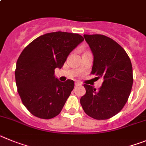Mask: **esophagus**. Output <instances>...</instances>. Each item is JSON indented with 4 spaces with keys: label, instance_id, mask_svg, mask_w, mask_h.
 Here are the masks:
<instances>
[{
    "label": "esophagus",
    "instance_id": "1",
    "mask_svg": "<svg viewBox=\"0 0 146 146\" xmlns=\"http://www.w3.org/2000/svg\"><path fill=\"white\" fill-rule=\"evenodd\" d=\"M81 84H82V83H81V82H75V85H76V86L81 85Z\"/></svg>",
    "mask_w": 146,
    "mask_h": 146
}]
</instances>
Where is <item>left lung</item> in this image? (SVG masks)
Masks as SVG:
<instances>
[{
    "label": "left lung",
    "mask_w": 146,
    "mask_h": 146,
    "mask_svg": "<svg viewBox=\"0 0 146 146\" xmlns=\"http://www.w3.org/2000/svg\"><path fill=\"white\" fill-rule=\"evenodd\" d=\"M93 54L91 74L102 78V86L96 90L84 84L86 94L80 103L84 111L96 120H106L122 110L131 93L132 65L122 47L111 38L101 35H84Z\"/></svg>",
    "instance_id": "obj_1"
}]
</instances>
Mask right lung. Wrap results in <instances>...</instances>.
Instances as JSON below:
<instances>
[{
    "mask_svg": "<svg viewBox=\"0 0 146 146\" xmlns=\"http://www.w3.org/2000/svg\"><path fill=\"white\" fill-rule=\"evenodd\" d=\"M84 41L73 33H48L23 49L16 64L15 81L21 101L33 115L50 119L60 113L74 88V82H62L54 76L70 53Z\"/></svg>",
    "mask_w": 146,
    "mask_h": 146,
    "instance_id": "right-lung-1",
    "label": "right lung"
}]
</instances>
